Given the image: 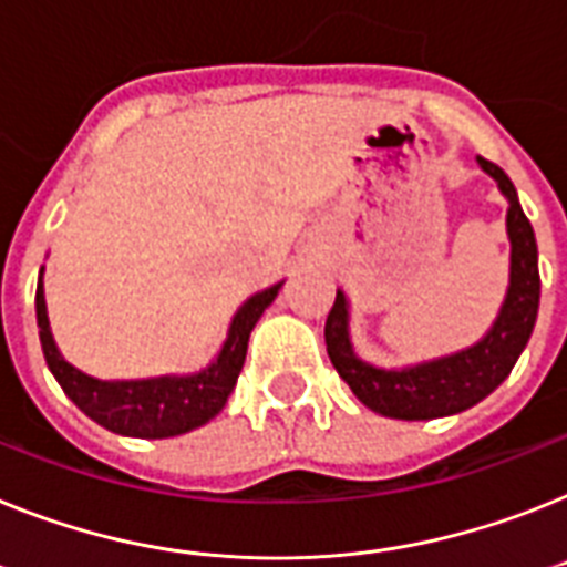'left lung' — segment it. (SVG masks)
<instances>
[{
    "label": "left lung",
    "mask_w": 567,
    "mask_h": 567,
    "mask_svg": "<svg viewBox=\"0 0 567 567\" xmlns=\"http://www.w3.org/2000/svg\"><path fill=\"white\" fill-rule=\"evenodd\" d=\"M478 166L499 183L502 195L511 200L507 209V235H511V287L502 303V312L476 347L439 358L430 364L410 370H379L355 358L347 332V298L336 295L323 338L332 367L338 370L361 404L386 419L401 422H427L442 415L462 413L496 390L511 375L516 358L525 350L534 332L536 309H539V260H536L534 226L516 200V188L496 163L476 157Z\"/></svg>",
    "instance_id": "left-lung-1"
}]
</instances>
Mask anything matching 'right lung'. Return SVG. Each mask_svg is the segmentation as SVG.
I'll return each mask as SVG.
<instances>
[{
	"label": "right lung",
	"instance_id": "1",
	"mask_svg": "<svg viewBox=\"0 0 567 567\" xmlns=\"http://www.w3.org/2000/svg\"><path fill=\"white\" fill-rule=\"evenodd\" d=\"M280 284L251 295L244 307L237 309L229 327L224 350L209 370L186 375V379H148V381H96L85 372L74 370L60 355L48 330L45 295L42 278L37 287V323L40 341L53 379L60 381L65 395L74 401L82 413L94 419L100 427L134 439H168L188 430L200 427L224 410L226 399L235 390L237 375L244 370L249 332L255 330L264 309L275 301Z\"/></svg>",
	"mask_w": 567,
	"mask_h": 567
}]
</instances>
